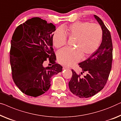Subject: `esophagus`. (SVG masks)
<instances>
[{
    "label": "esophagus",
    "mask_w": 121,
    "mask_h": 121,
    "mask_svg": "<svg viewBox=\"0 0 121 121\" xmlns=\"http://www.w3.org/2000/svg\"><path fill=\"white\" fill-rule=\"evenodd\" d=\"M63 69H70V68L66 66H63Z\"/></svg>",
    "instance_id": "34e87169"
}]
</instances>
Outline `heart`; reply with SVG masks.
Returning <instances> with one entry per match:
<instances>
[{
    "instance_id": "1",
    "label": "heart",
    "mask_w": 121,
    "mask_h": 121,
    "mask_svg": "<svg viewBox=\"0 0 121 121\" xmlns=\"http://www.w3.org/2000/svg\"><path fill=\"white\" fill-rule=\"evenodd\" d=\"M64 31L57 29L53 34V43L57 48L64 46L67 43V35L70 39H74L73 48H65L57 53L59 63L71 65L83 58L92 55L98 47L103 36L100 26L88 22L77 21L63 28Z\"/></svg>"
}]
</instances>
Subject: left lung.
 I'll list each match as a JSON object with an SVG mask.
<instances>
[{
	"label": "left lung",
	"instance_id": "1",
	"mask_svg": "<svg viewBox=\"0 0 121 121\" xmlns=\"http://www.w3.org/2000/svg\"><path fill=\"white\" fill-rule=\"evenodd\" d=\"M94 16L102 28V41L88 58L78 64L82 72H86V75L82 78L81 74L71 70L72 78L69 82L71 92L82 98L93 96L104 88L112 67L113 48L111 34L102 20L97 16Z\"/></svg>",
	"mask_w": 121,
	"mask_h": 121
}]
</instances>
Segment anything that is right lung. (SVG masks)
<instances>
[{
  "mask_svg": "<svg viewBox=\"0 0 121 121\" xmlns=\"http://www.w3.org/2000/svg\"><path fill=\"white\" fill-rule=\"evenodd\" d=\"M55 30L51 23L33 17L14 31L10 53L12 76L26 95L36 97L45 93L51 86L52 76L62 71V66L56 63L52 48ZM48 58L52 66L44 67L43 63Z\"/></svg>",
  "mask_w": 121,
  "mask_h": 121,
  "instance_id": "1",
  "label": "right lung"
}]
</instances>
